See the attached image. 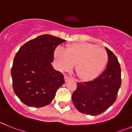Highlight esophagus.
<instances>
[{"label":"esophagus","instance_id":"esophagus-1","mask_svg":"<svg viewBox=\"0 0 132 132\" xmlns=\"http://www.w3.org/2000/svg\"><path fill=\"white\" fill-rule=\"evenodd\" d=\"M71 78L70 77H69L67 75H65V82H67V81H69V80H71Z\"/></svg>","mask_w":132,"mask_h":132}]
</instances>
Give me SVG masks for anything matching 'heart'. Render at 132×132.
Masks as SVG:
<instances>
[{
	"label": "heart",
	"instance_id": "1",
	"mask_svg": "<svg viewBox=\"0 0 132 132\" xmlns=\"http://www.w3.org/2000/svg\"><path fill=\"white\" fill-rule=\"evenodd\" d=\"M54 57L61 71H68L76 65L77 75L84 80L96 78L104 69L108 59L105 50L88 43L70 44L65 52L57 48Z\"/></svg>",
	"mask_w": 132,
	"mask_h": 132
}]
</instances>
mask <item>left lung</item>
<instances>
[{
    "label": "left lung",
    "instance_id": "obj_1",
    "mask_svg": "<svg viewBox=\"0 0 132 132\" xmlns=\"http://www.w3.org/2000/svg\"><path fill=\"white\" fill-rule=\"evenodd\" d=\"M108 64L103 73L91 81L77 82L72 95L75 106L80 112L97 116L114 104L121 86V69L117 57L106 47Z\"/></svg>",
    "mask_w": 132,
    "mask_h": 132
}]
</instances>
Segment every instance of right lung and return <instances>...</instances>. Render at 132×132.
<instances>
[{"instance_id":"1","label":"right lung","mask_w":132,"mask_h":132,"mask_svg":"<svg viewBox=\"0 0 132 132\" xmlns=\"http://www.w3.org/2000/svg\"><path fill=\"white\" fill-rule=\"evenodd\" d=\"M64 42L52 35H42L24 44L16 54L11 70L14 91L26 105H48L65 83L62 73L52 65L56 47Z\"/></svg>"}]
</instances>
